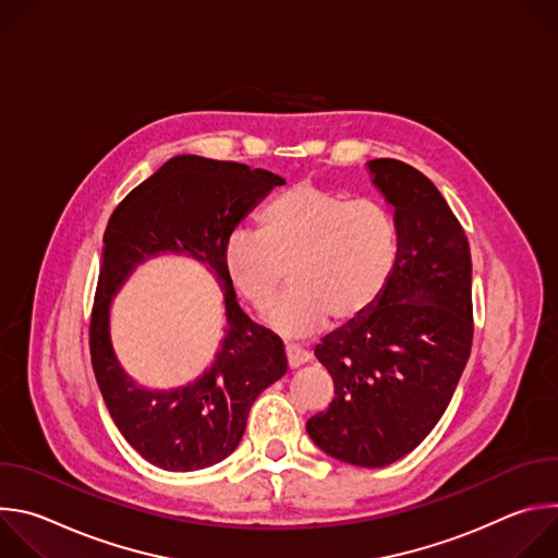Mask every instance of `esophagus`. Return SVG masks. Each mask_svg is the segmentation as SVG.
Instances as JSON below:
<instances>
[{
	"mask_svg": "<svg viewBox=\"0 0 558 558\" xmlns=\"http://www.w3.org/2000/svg\"><path fill=\"white\" fill-rule=\"evenodd\" d=\"M284 355H287L289 368H300V366H304V364L311 360V355H308L304 349L291 347V344L284 349Z\"/></svg>",
	"mask_w": 558,
	"mask_h": 558,
	"instance_id": "34e87169",
	"label": "esophagus"
}]
</instances>
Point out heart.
<instances>
[{"instance_id": "1", "label": "heart", "mask_w": 558, "mask_h": 558, "mask_svg": "<svg viewBox=\"0 0 558 558\" xmlns=\"http://www.w3.org/2000/svg\"><path fill=\"white\" fill-rule=\"evenodd\" d=\"M260 233L233 231L222 267L252 308L267 311L291 274V295L269 315L284 338L306 340L331 320L347 327L366 317L384 295L400 254L397 225L386 205L302 181L263 209Z\"/></svg>"}]
</instances>
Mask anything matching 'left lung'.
I'll list each match as a JSON object with an SVG mask.
<instances>
[{"instance_id": "obj_1", "label": "left lung", "mask_w": 558, "mask_h": 558, "mask_svg": "<svg viewBox=\"0 0 558 558\" xmlns=\"http://www.w3.org/2000/svg\"><path fill=\"white\" fill-rule=\"evenodd\" d=\"M368 170L395 207L400 254L375 308L315 347L336 397L306 433L340 461L381 468L417 448L452 400L472 347V263L463 227L420 170L395 158Z\"/></svg>"}]
</instances>
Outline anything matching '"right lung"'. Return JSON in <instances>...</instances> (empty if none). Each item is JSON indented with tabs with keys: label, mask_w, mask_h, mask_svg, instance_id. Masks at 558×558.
<instances>
[{
	"label": "right lung",
	"mask_w": 558,
	"mask_h": 558,
	"mask_svg": "<svg viewBox=\"0 0 558 558\" xmlns=\"http://www.w3.org/2000/svg\"><path fill=\"white\" fill-rule=\"evenodd\" d=\"M284 179L233 161L174 156L112 211L90 317L93 368L104 402L125 441L170 472L209 468L241 444L256 397L287 373L284 344L252 323L222 267L227 238ZM172 251L205 264L226 293L228 327L215 364L172 391H147L118 364L109 342V302L129 274Z\"/></svg>",
	"instance_id": "1"
}]
</instances>
